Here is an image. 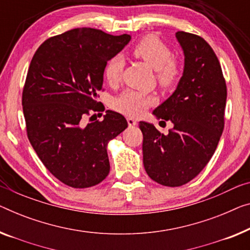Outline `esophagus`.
Segmentation results:
<instances>
[{"instance_id": "obj_1", "label": "esophagus", "mask_w": 250, "mask_h": 250, "mask_svg": "<svg viewBox=\"0 0 250 250\" xmlns=\"http://www.w3.org/2000/svg\"><path fill=\"white\" fill-rule=\"evenodd\" d=\"M126 122H128L129 126H135L138 124L136 119H133V118H128V119H126Z\"/></svg>"}]
</instances>
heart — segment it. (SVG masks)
Instances as JSON below:
<instances>
[{
	"label": "heart",
	"mask_w": 250,
	"mask_h": 250,
	"mask_svg": "<svg viewBox=\"0 0 250 250\" xmlns=\"http://www.w3.org/2000/svg\"><path fill=\"white\" fill-rule=\"evenodd\" d=\"M133 54L157 72V78L163 86H172L180 76V66L172 58V50L157 37H144L133 48ZM124 66L125 61L121 55H115L107 61L104 67V77L107 83L110 85L118 84ZM151 103L150 96L133 89H126L113 100L112 105L118 112L129 117H137Z\"/></svg>",
	"instance_id": "b5f03b06"
}]
</instances>
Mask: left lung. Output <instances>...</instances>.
Here are the masks:
<instances>
[{"label": "left lung", "instance_id": "left-lung-1", "mask_svg": "<svg viewBox=\"0 0 250 250\" xmlns=\"http://www.w3.org/2000/svg\"><path fill=\"white\" fill-rule=\"evenodd\" d=\"M184 54V69L174 93L152 111L173 129L161 133L140 121L144 166L152 181L181 186L200 174L213 156L225 126L227 86L214 51L193 33H175Z\"/></svg>", "mask_w": 250, "mask_h": 250}]
</instances>
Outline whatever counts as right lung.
Here are the masks:
<instances>
[{"label": "right lung", "instance_id": "1", "mask_svg": "<svg viewBox=\"0 0 250 250\" xmlns=\"http://www.w3.org/2000/svg\"><path fill=\"white\" fill-rule=\"evenodd\" d=\"M130 39L73 29L47 39L30 62L22 93L29 141L46 168L72 188L94 186L107 176V143L128 126L124 115L111 110L102 121L84 125L83 119L104 111L96 102L104 67Z\"/></svg>", "mask_w": 250, "mask_h": 250}]
</instances>
